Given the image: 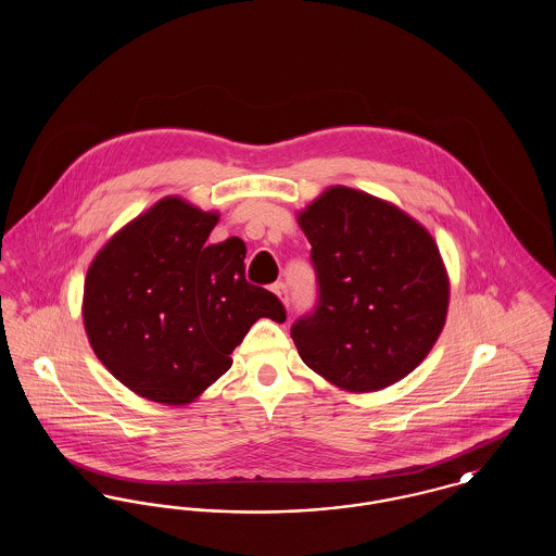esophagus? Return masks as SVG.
Instances as JSON below:
<instances>
[{
	"label": "esophagus",
	"instance_id": "esophagus-1",
	"mask_svg": "<svg viewBox=\"0 0 556 556\" xmlns=\"http://www.w3.org/2000/svg\"><path fill=\"white\" fill-rule=\"evenodd\" d=\"M270 290L275 291V293L281 298V302H283V304H288V302H290L288 286H286L283 281H277V283H273V288H270Z\"/></svg>",
	"mask_w": 556,
	"mask_h": 556
}]
</instances>
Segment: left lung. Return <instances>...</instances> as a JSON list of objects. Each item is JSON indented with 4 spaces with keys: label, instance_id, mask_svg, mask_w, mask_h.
Returning <instances> with one entry per match:
<instances>
[{
    "label": "left lung",
    "instance_id": "obj_1",
    "mask_svg": "<svg viewBox=\"0 0 556 556\" xmlns=\"http://www.w3.org/2000/svg\"><path fill=\"white\" fill-rule=\"evenodd\" d=\"M298 223L311 241L317 304L291 325L302 361L350 392L392 386L435 344L448 277L424 227L369 193L331 187Z\"/></svg>",
    "mask_w": 556,
    "mask_h": 556
}]
</instances>
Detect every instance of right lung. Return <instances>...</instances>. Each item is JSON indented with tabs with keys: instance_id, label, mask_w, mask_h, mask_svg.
<instances>
[{
	"instance_id": "add662e5",
	"label": "right lung",
	"mask_w": 556,
	"mask_h": 556,
	"mask_svg": "<svg viewBox=\"0 0 556 556\" xmlns=\"http://www.w3.org/2000/svg\"><path fill=\"white\" fill-rule=\"evenodd\" d=\"M216 220L164 198L110 239L87 270V338L139 396L191 402L229 370L258 318L286 320L273 291L248 283L245 243L206 241Z\"/></svg>"
}]
</instances>
